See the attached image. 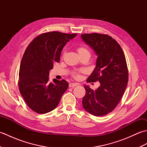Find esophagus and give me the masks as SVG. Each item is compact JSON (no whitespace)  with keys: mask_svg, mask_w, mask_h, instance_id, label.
I'll list each match as a JSON object with an SVG mask.
<instances>
[{"mask_svg":"<svg viewBox=\"0 0 147 147\" xmlns=\"http://www.w3.org/2000/svg\"><path fill=\"white\" fill-rule=\"evenodd\" d=\"M79 84L78 83H69V87H70V88H72V87H74L77 85H78Z\"/></svg>","mask_w":147,"mask_h":147,"instance_id":"34e87169","label":"esophagus"}]
</instances>
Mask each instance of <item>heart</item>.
Masks as SVG:
<instances>
[{
	"mask_svg": "<svg viewBox=\"0 0 147 147\" xmlns=\"http://www.w3.org/2000/svg\"><path fill=\"white\" fill-rule=\"evenodd\" d=\"M77 52L79 54L80 56H83L85 55H90V52L89 51V50L85 46H80V47H78ZM85 71L84 69H80L78 71H73V73H72V76H73L74 78L79 79L81 76L80 74L85 73Z\"/></svg>",
	"mask_w": 147,
	"mask_h": 147,
	"instance_id": "b5f03b06",
	"label": "heart"
}]
</instances>
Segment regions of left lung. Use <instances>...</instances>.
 I'll return each mask as SVG.
<instances>
[{
    "label": "left lung",
    "mask_w": 147,
    "mask_h": 147,
    "mask_svg": "<svg viewBox=\"0 0 147 147\" xmlns=\"http://www.w3.org/2000/svg\"><path fill=\"white\" fill-rule=\"evenodd\" d=\"M81 36L98 55L96 67L86 82L100 83L95 90L85 85L83 107L92 115L102 116L116 107L125 91L128 82L125 55L116 40L108 35L93 33Z\"/></svg>",
    "instance_id": "8db88e82"
}]
</instances>
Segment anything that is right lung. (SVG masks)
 <instances>
[{
	"label": "right lung",
	"instance_id": "1",
	"mask_svg": "<svg viewBox=\"0 0 147 147\" xmlns=\"http://www.w3.org/2000/svg\"><path fill=\"white\" fill-rule=\"evenodd\" d=\"M76 33L50 32L40 34L28 46L21 62L18 86L28 106L38 114L57 107L69 84L64 80L49 82L54 62L60 61L62 50Z\"/></svg>",
	"mask_w": 147,
	"mask_h": 147
}]
</instances>
